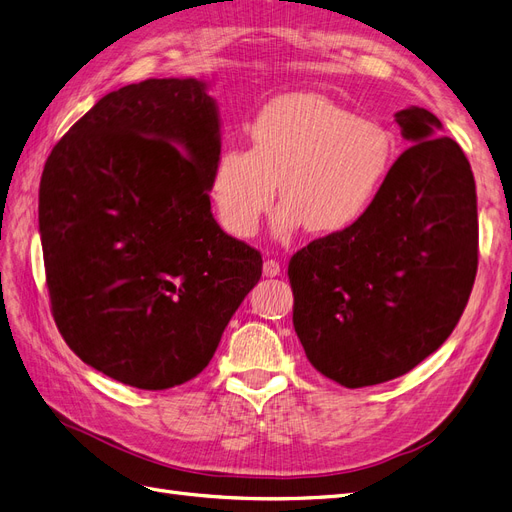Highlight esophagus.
Wrapping results in <instances>:
<instances>
[{
  "mask_svg": "<svg viewBox=\"0 0 512 512\" xmlns=\"http://www.w3.org/2000/svg\"><path fill=\"white\" fill-rule=\"evenodd\" d=\"M262 271H265L267 277H275V275L282 273V265L277 260H267L265 267H262Z\"/></svg>",
  "mask_w": 512,
  "mask_h": 512,
  "instance_id": "obj_1",
  "label": "esophagus"
}]
</instances>
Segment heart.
Segmentation results:
<instances>
[{
  "mask_svg": "<svg viewBox=\"0 0 512 512\" xmlns=\"http://www.w3.org/2000/svg\"><path fill=\"white\" fill-rule=\"evenodd\" d=\"M250 149L215 158L209 196L220 224L252 237L282 188L275 237L309 226L339 235L363 222L391 175L395 136L318 94L271 100L247 126Z\"/></svg>",
  "mask_w": 512,
  "mask_h": 512,
  "instance_id": "obj_1",
  "label": "heart"
}]
</instances>
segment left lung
Wrapping results in <instances>:
<instances>
[{
    "mask_svg": "<svg viewBox=\"0 0 512 512\" xmlns=\"http://www.w3.org/2000/svg\"><path fill=\"white\" fill-rule=\"evenodd\" d=\"M412 143L354 228L290 258L292 322L322 376L363 389L408 374L463 314L478 265L476 185L425 108L395 113Z\"/></svg>",
    "mask_w": 512,
    "mask_h": 512,
    "instance_id": "8db88e82",
    "label": "left lung"
}]
</instances>
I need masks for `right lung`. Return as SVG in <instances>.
Returning a JSON list of instances; mask_svg holds the SVG:
<instances>
[{"label":"right lung","instance_id":"right-lung-1","mask_svg":"<svg viewBox=\"0 0 512 512\" xmlns=\"http://www.w3.org/2000/svg\"><path fill=\"white\" fill-rule=\"evenodd\" d=\"M200 79H147L100 98L53 147L40 241L53 318L74 354L117 382L192 380L262 275L215 222L220 111Z\"/></svg>","mask_w":512,"mask_h":512}]
</instances>
